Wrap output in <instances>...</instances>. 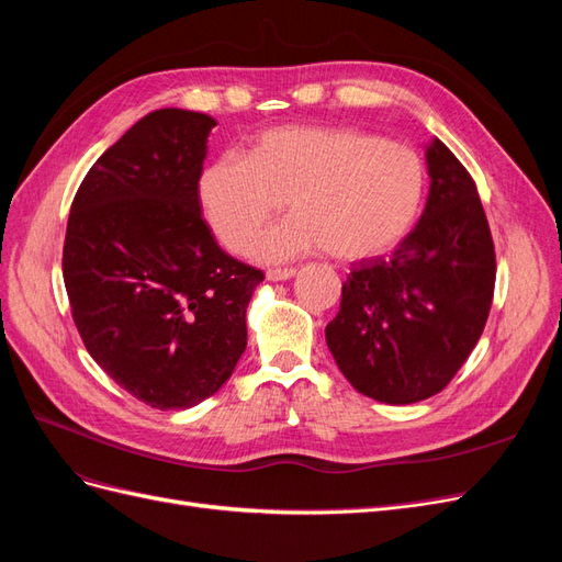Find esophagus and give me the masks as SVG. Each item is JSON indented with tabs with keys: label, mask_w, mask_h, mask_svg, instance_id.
Listing matches in <instances>:
<instances>
[{
	"label": "esophagus",
	"mask_w": 562,
	"mask_h": 562,
	"mask_svg": "<svg viewBox=\"0 0 562 562\" xmlns=\"http://www.w3.org/2000/svg\"><path fill=\"white\" fill-rule=\"evenodd\" d=\"M293 274H295L293 267H271V269H267L269 281H285V279H291Z\"/></svg>",
	"instance_id": "1"
}]
</instances>
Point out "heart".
I'll return each instance as SVG.
<instances>
[{
  "instance_id": "1",
  "label": "heart",
  "mask_w": 562,
  "mask_h": 562,
  "mask_svg": "<svg viewBox=\"0 0 562 562\" xmlns=\"http://www.w3.org/2000/svg\"><path fill=\"white\" fill-rule=\"evenodd\" d=\"M417 151L349 126H277L255 135L246 157L223 155L203 166L199 206L215 239L246 252L279 215L293 217L255 244L269 262L316 248L356 262L394 248L413 227L424 199Z\"/></svg>"
}]
</instances>
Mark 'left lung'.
Here are the masks:
<instances>
[{
  "mask_svg": "<svg viewBox=\"0 0 562 562\" xmlns=\"http://www.w3.org/2000/svg\"><path fill=\"white\" fill-rule=\"evenodd\" d=\"M417 227L342 285L326 342L359 394L405 405L443 391L479 342L495 295V244L471 173L438 138Z\"/></svg>",
  "mask_w": 562,
  "mask_h": 562,
  "instance_id": "left-lung-1",
  "label": "left lung"
}]
</instances>
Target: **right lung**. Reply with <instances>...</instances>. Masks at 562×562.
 <instances>
[{"instance_id":"add662e5","label":"right lung","mask_w":562,"mask_h":562,"mask_svg":"<svg viewBox=\"0 0 562 562\" xmlns=\"http://www.w3.org/2000/svg\"><path fill=\"white\" fill-rule=\"evenodd\" d=\"M213 126L201 112H149L91 166L67 220L63 279L83 347L157 411H184L229 380L265 279L201 217Z\"/></svg>"}]
</instances>
